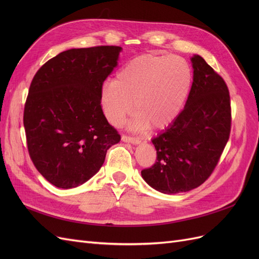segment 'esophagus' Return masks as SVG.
<instances>
[{"label": "esophagus", "mask_w": 259, "mask_h": 259, "mask_svg": "<svg viewBox=\"0 0 259 259\" xmlns=\"http://www.w3.org/2000/svg\"><path fill=\"white\" fill-rule=\"evenodd\" d=\"M122 142L130 143L133 145H138V144H140V139L135 138V137H131L127 135H122Z\"/></svg>", "instance_id": "esophagus-1"}]
</instances>
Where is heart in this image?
I'll use <instances>...</instances> for the list:
<instances>
[{
  "label": "heart",
  "mask_w": 259,
  "mask_h": 259,
  "mask_svg": "<svg viewBox=\"0 0 259 259\" xmlns=\"http://www.w3.org/2000/svg\"><path fill=\"white\" fill-rule=\"evenodd\" d=\"M192 73L183 58L142 55L116 72L101 90V106L109 122L119 124L132 110L131 126L159 130L175 121L190 93Z\"/></svg>",
  "instance_id": "b5f03b06"
}]
</instances>
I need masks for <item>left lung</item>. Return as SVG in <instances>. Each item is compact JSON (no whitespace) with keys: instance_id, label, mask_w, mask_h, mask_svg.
Segmentation results:
<instances>
[{"instance_id":"left-lung-1","label":"left lung","mask_w":259,"mask_h":259,"mask_svg":"<svg viewBox=\"0 0 259 259\" xmlns=\"http://www.w3.org/2000/svg\"><path fill=\"white\" fill-rule=\"evenodd\" d=\"M193 82L184 110L152 139L156 161L142 170L162 193L190 191L213 173L231 128L229 91L223 77L199 55L191 58Z\"/></svg>"}]
</instances>
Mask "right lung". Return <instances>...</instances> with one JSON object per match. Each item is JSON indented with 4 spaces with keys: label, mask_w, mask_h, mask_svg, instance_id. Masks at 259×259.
I'll list each match as a JSON object with an SVG mask.
<instances>
[{
    "label": "right lung",
    "mask_w": 259,
    "mask_h": 259,
    "mask_svg": "<svg viewBox=\"0 0 259 259\" xmlns=\"http://www.w3.org/2000/svg\"><path fill=\"white\" fill-rule=\"evenodd\" d=\"M120 46L72 49L37 70L23 111L31 160L62 189L88 182L107 150L121 140L101 109V90L117 65Z\"/></svg>",
    "instance_id": "add662e5"
}]
</instances>
